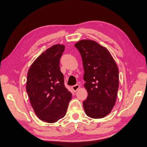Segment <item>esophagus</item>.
I'll list each match as a JSON object with an SVG mask.
<instances>
[{
	"instance_id": "1",
	"label": "esophagus",
	"mask_w": 147,
	"mask_h": 147,
	"mask_svg": "<svg viewBox=\"0 0 147 147\" xmlns=\"http://www.w3.org/2000/svg\"><path fill=\"white\" fill-rule=\"evenodd\" d=\"M79 88H80V86H79V85H78V84L75 85V86H73L72 87V88H73V90L74 92H76Z\"/></svg>"
}]
</instances>
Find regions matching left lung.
Listing matches in <instances>:
<instances>
[{
  "label": "left lung",
  "mask_w": 147,
  "mask_h": 147,
  "mask_svg": "<svg viewBox=\"0 0 147 147\" xmlns=\"http://www.w3.org/2000/svg\"><path fill=\"white\" fill-rule=\"evenodd\" d=\"M82 57L84 87L88 96L83 102L89 117L101 118L114 106L119 85L118 69L109 51L94 41L80 40L75 44Z\"/></svg>",
  "instance_id": "left-lung-1"
}]
</instances>
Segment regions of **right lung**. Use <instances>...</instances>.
<instances>
[{"label": "right lung", "mask_w": 147, "mask_h": 147, "mask_svg": "<svg viewBox=\"0 0 147 147\" xmlns=\"http://www.w3.org/2000/svg\"><path fill=\"white\" fill-rule=\"evenodd\" d=\"M65 50L55 45L43 52L27 73L26 90L31 106L42 121L55 123L67 112L72 94L65 87L60 59Z\"/></svg>", "instance_id": "add662e5"}]
</instances>
